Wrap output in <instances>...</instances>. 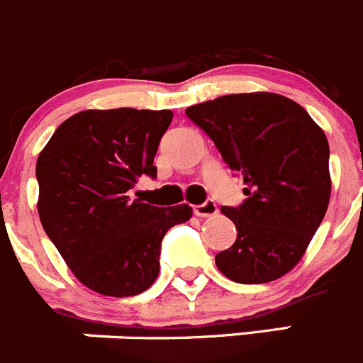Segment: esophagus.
I'll list each match as a JSON object with an SVG mask.
<instances>
[{
	"label": "esophagus",
	"instance_id": "1",
	"mask_svg": "<svg viewBox=\"0 0 363 363\" xmlns=\"http://www.w3.org/2000/svg\"><path fill=\"white\" fill-rule=\"evenodd\" d=\"M194 214L199 216V218H208V216H214V214H218V205H216L212 199H207L205 203L196 205Z\"/></svg>",
	"mask_w": 363,
	"mask_h": 363
}]
</instances>
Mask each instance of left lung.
Listing matches in <instances>:
<instances>
[{"mask_svg": "<svg viewBox=\"0 0 363 363\" xmlns=\"http://www.w3.org/2000/svg\"><path fill=\"white\" fill-rule=\"evenodd\" d=\"M185 113L245 182L247 199L221 208L238 238L216 255V266L239 284L282 277L301 261L328 211L324 131L302 106L277 93L225 95Z\"/></svg>", "mask_w": 363, "mask_h": 363, "instance_id": "8db88e82", "label": "left lung"}]
</instances>
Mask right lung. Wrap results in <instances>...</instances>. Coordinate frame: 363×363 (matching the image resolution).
<instances>
[{"mask_svg":"<svg viewBox=\"0 0 363 363\" xmlns=\"http://www.w3.org/2000/svg\"><path fill=\"white\" fill-rule=\"evenodd\" d=\"M169 109H88L62 122L35 165L38 211L73 275L108 297L145 291L160 272L162 239L191 219L189 205L155 207L129 191L156 178Z\"/></svg>","mask_w":363,"mask_h":363,"instance_id":"obj_1","label":"right lung"}]
</instances>
